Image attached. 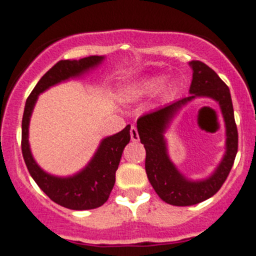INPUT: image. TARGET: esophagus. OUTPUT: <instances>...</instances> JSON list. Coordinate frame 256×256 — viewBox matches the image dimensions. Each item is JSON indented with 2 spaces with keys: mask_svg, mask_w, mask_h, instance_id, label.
I'll list each match as a JSON object with an SVG mask.
<instances>
[{
  "mask_svg": "<svg viewBox=\"0 0 256 256\" xmlns=\"http://www.w3.org/2000/svg\"><path fill=\"white\" fill-rule=\"evenodd\" d=\"M130 136H131V140L135 141V142H138V140H140V138H138V128H135V126H132L130 130Z\"/></svg>",
  "mask_w": 256,
  "mask_h": 256,
  "instance_id": "1",
  "label": "esophagus"
}]
</instances>
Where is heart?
<instances>
[{
    "label": "heart",
    "instance_id": "b5f03b06",
    "mask_svg": "<svg viewBox=\"0 0 256 256\" xmlns=\"http://www.w3.org/2000/svg\"><path fill=\"white\" fill-rule=\"evenodd\" d=\"M161 84H162V76H146V78L141 79L140 82L134 84L132 86L128 88V89L126 90L125 95L128 98H138V96H144V95H151L160 89ZM164 89L168 90L170 85H166Z\"/></svg>",
    "mask_w": 256,
    "mask_h": 256
}]
</instances>
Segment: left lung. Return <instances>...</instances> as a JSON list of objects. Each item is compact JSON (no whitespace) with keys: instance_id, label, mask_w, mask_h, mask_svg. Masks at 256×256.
Segmentation results:
<instances>
[{"instance_id":"left-lung-1","label":"left lung","mask_w":256,"mask_h":256,"mask_svg":"<svg viewBox=\"0 0 256 256\" xmlns=\"http://www.w3.org/2000/svg\"><path fill=\"white\" fill-rule=\"evenodd\" d=\"M190 66L193 72L190 96L146 114L138 120V136L146 150L144 168L147 178L164 202L178 207L197 204L216 194L226 182L238 152V130L229 88L207 64L192 60ZM196 97H209L218 102L227 138L222 161L210 176L198 181L187 178L178 171L169 158L164 138L176 112Z\"/></svg>"}]
</instances>
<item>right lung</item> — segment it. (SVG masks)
<instances>
[{"label": "right lung", "instance_id": "obj_1", "mask_svg": "<svg viewBox=\"0 0 256 256\" xmlns=\"http://www.w3.org/2000/svg\"><path fill=\"white\" fill-rule=\"evenodd\" d=\"M104 56H90L79 60H60L40 78L26 102L22 118V154L26 166L40 190L56 204L73 210H86L104 204L115 184V172L124 148L130 141V125L115 135L102 138L89 164L78 174L58 177L40 168L28 141L30 120L38 96L53 85L79 78L104 60Z\"/></svg>", "mask_w": 256, "mask_h": 256}]
</instances>
